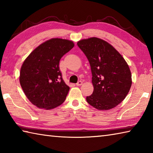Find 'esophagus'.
Returning <instances> with one entry per match:
<instances>
[{"instance_id":"esophagus-1","label":"esophagus","mask_w":153,"mask_h":153,"mask_svg":"<svg viewBox=\"0 0 153 153\" xmlns=\"http://www.w3.org/2000/svg\"><path fill=\"white\" fill-rule=\"evenodd\" d=\"M83 84V82H82V81H79L76 84V85H77V86H79V85H82Z\"/></svg>"}]
</instances>
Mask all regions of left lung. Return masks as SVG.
<instances>
[{
  "label": "left lung",
  "mask_w": 153,
  "mask_h": 153,
  "mask_svg": "<svg viewBox=\"0 0 153 153\" xmlns=\"http://www.w3.org/2000/svg\"><path fill=\"white\" fill-rule=\"evenodd\" d=\"M77 46L90 62L94 91L86 97L96 109L107 110L121 103L132 85L130 68L123 57L106 41L97 37L82 39Z\"/></svg>",
  "instance_id": "8db88e82"
}]
</instances>
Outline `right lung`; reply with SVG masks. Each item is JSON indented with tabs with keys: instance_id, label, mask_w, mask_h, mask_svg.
Masks as SVG:
<instances>
[{
	"instance_id": "obj_1",
	"label": "right lung",
	"mask_w": 153,
	"mask_h": 153,
	"mask_svg": "<svg viewBox=\"0 0 153 153\" xmlns=\"http://www.w3.org/2000/svg\"><path fill=\"white\" fill-rule=\"evenodd\" d=\"M74 47L71 41L54 38L41 44L23 62L19 81L27 98L39 108L51 110L65 101L69 87L59 69V61Z\"/></svg>"
}]
</instances>
